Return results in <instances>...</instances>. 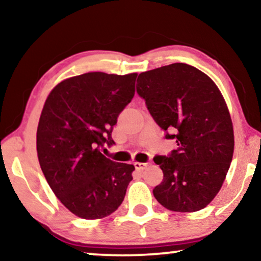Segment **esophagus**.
Listing matches in <instances>:
<instances>
[{
	"label": "esophagus",
	"instance_id": "1",
	"mask_svg": "<svg viewBox=\"0 0 261 261\" xmlns=\"http://www.w3.org/2000/svg\"><path fill=\"white\" fill-rule=\"evenodd\" d=\"M147 165H149V163H141V162H136L135 163V168L137 170H144L147 168Z\"/></svg>",
	"mask_w": 261,
	"mask_h": 261
}]
</instances>
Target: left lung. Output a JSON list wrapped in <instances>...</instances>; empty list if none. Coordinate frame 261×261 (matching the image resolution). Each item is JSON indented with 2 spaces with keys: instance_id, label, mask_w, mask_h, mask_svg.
I'll list each match as a JSON object with an SVG mask.
<instances>
[{
  "instance_id": "obj_1",
  "label": "left lung",
  "mask_w": 261,
  "mask_h": 261,
  "mask_svg": "<svg viewBox=\"0 0 261 261\" xmlns=\"http://www.w3.org/2000/svg\"><path fill=\"white\" fill-rule=\"evenodd\" d=\"M138 95L177 150L154 163L163 181L153 196L170 211L196 212L215 199L230 169L234 135L227 104L215 82L197 68L173 63L139 73Z\"/></svg>"
}]
</instances>
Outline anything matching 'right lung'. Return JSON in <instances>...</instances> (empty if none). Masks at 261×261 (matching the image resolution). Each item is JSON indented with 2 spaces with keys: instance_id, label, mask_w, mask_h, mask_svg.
Returning a JSON list of instances; mask_svg holds the SVG:
<instances>
[{
  "instance_id": "right-lung-1",
  "label": "right lung",
  "mask_w": 261,
  "mask_h": 261,
  "mask_svg": "<svg viewBox=\"0 0 261 261\" xmlns=\"http://www.w3.org/2000/svg\"><path fill=\"white\" fill-rule=\"evenodd\" d=\"M137 72H88L60 82L46 97L36 134L37 157L53 192L73 215L102 219L119 207L135 166L100 150L135 95Z\"/></svg>"
}]
</instances>
